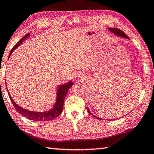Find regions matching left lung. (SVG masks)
Instances as JSON below:
<instances>
[{
    "label": "left lung",
    "mask_w": 154,
    "mask_h": 154,
    "mask_svg": "<svg viewBox=\"0 0 154 154\" xmlns=\"http://www.w3.org/2000/svg\"><path fill=\"white\" fill-rule=\"evenodd\" d=\"M108 29L110 31H111L113 33H114V34H115L116 35H117V36H118V37H123V38H129V37L128 36L125 34V32H123L122 31H121V30L120 29H116V28H108ZM87 111H88V112L91 114V115L93 116V117H94L95 118H96V119H102V118H99V117H96V116H95L94 115H93V114L90 112V111L89 110V109L88 108H87Z\"/></svg>",
    "instance_id": "left-lung-1"
}]
</instances>
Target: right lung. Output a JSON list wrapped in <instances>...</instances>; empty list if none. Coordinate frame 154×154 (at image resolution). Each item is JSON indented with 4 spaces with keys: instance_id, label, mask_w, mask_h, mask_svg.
Wrapping results in <instances>:
<instances>
[{
    "instance_id": "1",
    "label": "right lung",
    "mask_w": 154,
    "mask_h": 154,
    "mask_svg": "<svg viewBox=\"0 0 154 154\" xmlns=\"http://www.w3.org/2000/svg\"><path fill=\"white\" fill-rule=\"evenodd\" d=\"M29 35L30 33H27L26 35H25V37L21 38L20 40L14 45L13 49H11L8 57L11 56L12 53L13 52L14 50L16 49L17 47H18L20 45L23 43V41L24 40H25L27 37H29ZM73 85V83H72V81H69L68 83H66L65 84H63V85H59L57 91V99L55 105H54L53 107L51 108L49 111H45V112H36V111H31L23 109V108L20 107L17 104H16V103L13 101V99H12L10 93L8 91V90L7 91L8 93L9 97H10L11 101L12 102V103L14 105V108L16 109L18 112L21 114L23 116L26 117L27 119H29L31 120H32V121L36 122L51 121V120H53L57 118V117L61 113L65 96L67 95V93L69 89Z\"/></svg>"
}]
</instances>
